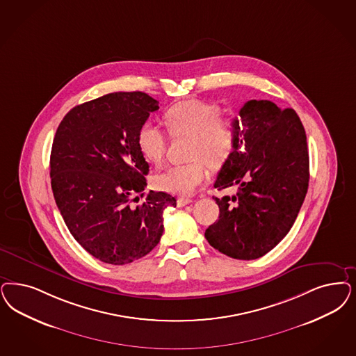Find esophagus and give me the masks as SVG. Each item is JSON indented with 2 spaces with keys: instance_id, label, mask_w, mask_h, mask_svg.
Segmentation results:
<instances>
[{
  "instance_id": "34e87169",
  "label": "esophagus",
  "mask_w": 356,
  "mask_h": 356,
  "mask_svg": "<svg viewBox=\"0 0 356 356\" xmlns=\"http://www.w3.org/2000/svg\"><path fill=\"white\" fill-rule=\"evenodd\" d=\"M192 202V200L191 198H185V197H180V198H177V207H185V205H188V204H191Z\"/></svg>"
}]
</instances>
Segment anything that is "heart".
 <instances>
[{
    "instance_id": "b5f03b06",
    "label": "heart",
    "mask_w": 356,
    "mask_h": 356,
    "mask_svg": "<svg viewBox=\"0 0 356 356\" xmlns=\"http://www.w3.org/2000/svg\"><path fill=\"white\" fill-rule=\"evenodd\" d=\"M164 122L173 136L191 138L188 158L193 160L160 173L156 186L172 195L191 196L208 180L207 163L221 167L230 159L239 139V124L221 115L218 105L195 98L172 105L164 113ZM138 146L149 163L159 164L167 138L156 126L146 123L139 130Z\"/></svg>"
}]
</instances>
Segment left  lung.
Instances as JSON below:
<instances>
[{
    "label": "left lung",
    "instance_id": "1",
    "mask_svg": "<svg viewBox=\"0 0 356 356\" xmlns=\"http://www.w3.org/2000/svg\"><path fill=\"white\" fill-rule=\"evenodd\" d=\"M235 120L241 133L214 188L236 186L233 197H213L220 208L209 245L234 259H258L289 233L305 200L309 152L304 126L293 109L267 99L247 101Z\"/></svg>",
    "mask_w": 356,
    "mask_h": 356
}]
</instances>
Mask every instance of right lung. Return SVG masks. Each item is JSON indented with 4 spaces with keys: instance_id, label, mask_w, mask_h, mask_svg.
I'll list each match as a JSON object with an SVG mask.
<instances>
[{
    "instance_id": "right-lung-1",
    "label": "right lung",
    "mask_w": 356,
    "mask_h": 356,
    "mask_svg": "<svg viewBox=\"0 0 356 356\" xmlns=\"http://www.w3.org/2000/svg\"><path fill=\"white\" fill-rule=\"evenodd\" d=\"M159 101L143 92H115L68 111L54 138L49 176L56 205L74 239L114 266L143 258L159 243L163 211L176 198L149 191L140 127ZM139 194V197H135Z\"/></svg>"
}]
</instances>
